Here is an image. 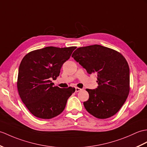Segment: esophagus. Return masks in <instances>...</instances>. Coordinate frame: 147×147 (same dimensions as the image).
Masks as SVG:
<instances>
[{"label": "esophagus", "instance_id": "obj_1", "mask_svg": "<svg viewBox=\"0 0 147 147\" xmlns=\"http://www.w3.org/2000/svg\"><path fill=\"white\" fill-rule=\"evenodd\" d=\"M75 89H76V92H79L82 90V89H81V88H78V87H76L75 88Z\"/></svg>", "mask_w": 147, "mask_h": 147}]
</instances>
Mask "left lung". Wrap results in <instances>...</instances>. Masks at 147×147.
Here are the masks:
<instances>
[{"instance_id": "left-lung-1", "label": "left lung", "mask_w": 147, "mask_h": 147, "mask_svg": "<svg viewBox=\"0 0 147 147\" xmlns=\"http://www.w3.org/2000/svg\"><path fill=\"white\" fill-rule=\"evenodd\" d=\"M72 57L88 74H98V86L86 89L89 99L83 105L87 111L99 119L115 115L129 92V69L122 54L98 44L78 47Z\"/></svg>"}]
</instances>
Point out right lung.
<instances>
[{
    "label": "right lung",
    "mask_w": 147,
    "mask_h": 147,
    "mask_svg": "<svg viewBox=\"0 0 147 147\" xmlns=\"http://www.w3.org/2000/svg\"><path fill=\"white\" fill-rule=\"evenodd\" d=\"M76 48L49 46L30 51L23 57L17 86L22 101L34 116L51 119L64 110L75 88L53 86L51 80L59 76L63 64Z\"/></svg>",
    "instance_id": "obj_1"
}]
</instances>
